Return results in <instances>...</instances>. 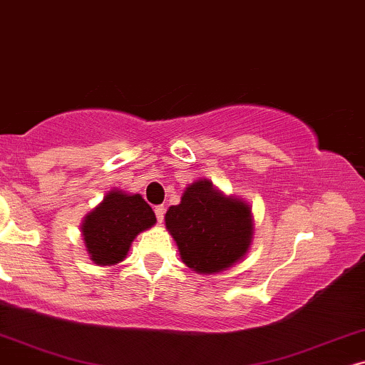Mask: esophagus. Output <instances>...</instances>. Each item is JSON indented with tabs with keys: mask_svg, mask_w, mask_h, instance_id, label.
Wrapping results in <instances>:
<instances>
[{
	"mask_svg": "<svg viewBox=\"0 0 365 365\" xmlns=\"http://www.w3.org/2000/svg\"><path fill=\"white\" fill-rule=\"evenodd\" d=\"M155 215H157V220L162 223L163 222V217H165V207L163 205L155 207Z\"/></svg>",
	"mask_w": 365,
	"mask_h": 365,
	"instance_id": "esophagus-1",
	"label": "esophagus"
}]
</instances>
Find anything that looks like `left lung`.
<instances>
[{"label": "left lung", "mask_w": 365, "mask_h": 365, "mask_svg": "<svg viewBox=\"0 0 365 365\" xmlns=\"http://www.w3.org/2000/svg\"><path fill=\"white\" fill-rule=\"evenodd\" d=\"M165 227L177 242L180 259L197 274L213 275L240 262L254 239V217L244 198L225 195L200 178L183 190L165 213Z\"/></svg>", "instance_id": "1"}]
</instances>
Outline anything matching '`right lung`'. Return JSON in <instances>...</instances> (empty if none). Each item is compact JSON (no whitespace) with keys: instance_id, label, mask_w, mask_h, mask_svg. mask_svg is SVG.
I'll list each match as a JSON object with an SVG mask.
<instances>
[{"instance_id":"obj_1","label":"right lung","mask_w":365,"mask_h":365,"mask_svg":"<svg viewBox=\"0 0 365 365\" xmlns=\"http://www.w3.org/2000/svg\"><path fill=\"white\" fill-rule=\"evenodd\" d=\"M157 217L140 193L113 188L81 222V237L96 265H116L125 260L138 233L152 228Z\"/></svg>"}]
</instances>
